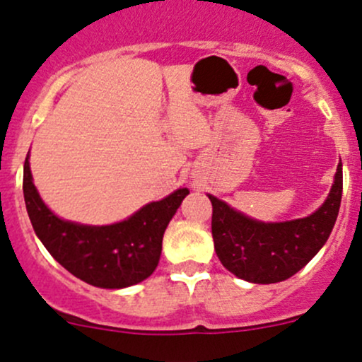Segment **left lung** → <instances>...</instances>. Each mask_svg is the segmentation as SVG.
Segmentation results:
<instances>
[{
	"label": "left lung",
	"mask_w": 362,
	"mask_h": 362,
	"mask_svg": "<svg viewBox=\"0 0 362 362\" xmlns=\"http://www.w3.org/2000/svg\"><path fill=\"white\" fill-rule=\"evenodd\" d=\"M342 199V163L330 194L313 214L284 223H262L209 195L214 250L240 279L272 284L289 279L317 255L332 233Z\"/></svg>",
	"instance_id": "left-lung-1"
}]
</instances>
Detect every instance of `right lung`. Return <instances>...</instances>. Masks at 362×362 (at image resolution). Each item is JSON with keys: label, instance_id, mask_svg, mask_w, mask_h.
<instances>
[{"label": "right lung", "instance_id": "right-lung-1", "mask_svg": "<svg viewBox=\"0 0 362 362\" xmlns=\"http://www.w3.org/2000/svg\"><path fill=\"white\" fill-rule=\"evenodd\" d=\"M187 194L189 189H178L109 226L64 221L42 202L32 182L28 155L25 158L23 197L35 235L66 271L97 288H127L151 276L165 230Z\"/></svg>", "mask_w": 362, "mask_h": 362}]
</instances>
